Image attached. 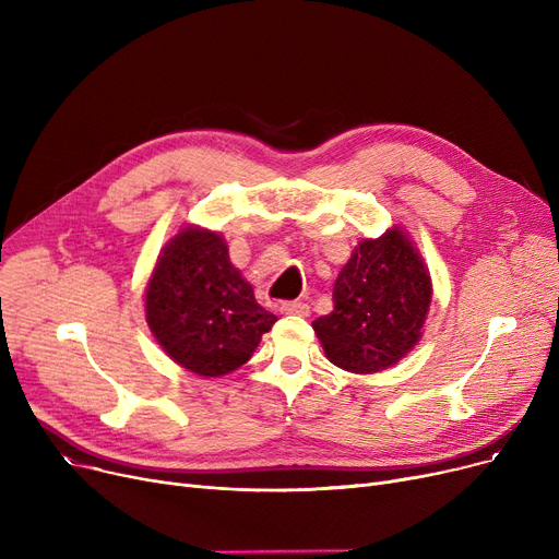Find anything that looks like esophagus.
<instances>
[{
    "instance_id": "34e87169",
    "label": "esophagus",
    "mask_w": 559,
    "mask_h": 559,
    "mask_svg": "<svg viewBox=\"0 0 559 559\" xmlns=\"http://www.w3.org/2000/svg\"><path fill=\"white\" fill-rule=\"evenodd\" d=\"M281 312L285 314H299V317H308L310 308L306 301H283L281 304Z\"/></svg>"
}]
</instances>
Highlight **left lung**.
Instances as JSON below:
<instances>
[{
    "instance_id": "left-lung-1",
    "label": "left lung",
    "mask_w": 559,
    "mask_h": 559,
    "mask_svg": "<svg viewBox=\"0 0 559 559\" xmlns=\"http://www.w3.org/2000/svg\"><path fill=\"white\" fill-rule=\"evenodd\" d=\"M432 285L417 249L399 228L365 240L333 287V312L312 321L326 358L354 373L399 362L419 337Z\"/></svg>"
}]
</instances>
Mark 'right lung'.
I'll use <instances>...</instances> for the list:
<instances>
[{
  "mask_svg": "<svg viewBox=\"0 0 559 559\" xmlns=\"http://www.w3.org/2000/svg\"><path fill=\"white\" fill-rule=\"evenodd\" d=\"M144 308L165 354L205 378L242 367L276 321L230 264L222 235L201 228H183L165 247Z\"/></svg>",
  "mask_w": 559,
  "mask_h": 559,
  "instance_id": "right-lung-1",
  "label": "right lung"
}]
</instances>
